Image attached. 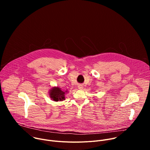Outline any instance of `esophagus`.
I'll return each mask as SVG.
<instances>
[{"instance_id": "1", "label": "esophagus", "mask_w": 150, "mask_h": 150, "mask_svg": "<svg viewBox=\"0 0 150 150\" xmlns=\"http://www.w3.org/2000/svg\"><path fill=\"white\" fill-rule=\"evenodd\" d=\"M78 88H79V89H81V88H83V86H82V85H78Z\"/></svg>"}]
</instances>
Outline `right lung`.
<instances>
[{
    "mask_svg": "<svg viewBox=\"0 0 150 150\" xmlns=\"http://www.w3.org/2000/svg\"><path fill=\"white\" fill-rule=\"evenodd\" d=\"M65 92H63L58 87H54L50 91V96L52 99L55 101L65 100Z\"/></svg>",
    "mask_w": 150,
    "mask_h": 150,
    "instance_id": "add662e5",
    "label": "right lung"
}]
</instances>
